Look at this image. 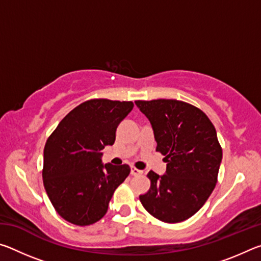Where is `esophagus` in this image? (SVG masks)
I'll return each mask as SVG.
<instances>
[{
    "mask_svg": "<svg viewBox=\"0 0 261 261\" xmlns=\"http://www.w3.org/2000/svg\"><path fill=\"white\" fill-rule=\"evenodd\" d=\"M141 174H143V171L139 170V169H137L135 166H131V175L137 176V175H141Z\"/></svg>",
    "mask_w": 261,
    "mask_h": 261,
    "instance_id": "obj_1",
    "label": "esophagus"
}]
</instances>
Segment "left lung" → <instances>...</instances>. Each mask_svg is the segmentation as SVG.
<instances>
[{"label": "left lung", "mask_w": 261, "mask_h": 261, "mask_svg": "<svg viewBox=\"0 0 261 261\" xmlns=\"http://www.w3.org/2000/svg\"><path fill=\"white\" fill-rule=\"evenodd\" d=\"M151 122L165 175L147 174L151 188L139 196L149 214L178 223L199 211L218 182L222 148L213 123L199 108L174 99L135 101Z\"/></svg>", "instance_id": "8db88e82"}]
</instances>
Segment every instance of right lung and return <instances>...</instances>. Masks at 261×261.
I'll return each mask as SVG.
<instances>
[{"label": "right lung", "mask_w": 261, "mask_h": 261, "mask_svg": "<svg viewBox=\"0 0 261 261\" xmlns=\"http://www.w3.org/2000/svg\"><path fill=\"white\" fill-rule=\"evenodd\" d=\"M132 101L91 99L73 108L47 139L42 179L55 211L68 222L90 226L107 213L114 191L130 174L127 165H102Z\"/></svg>", "instance_id": "obj_1"}]
</instances>
